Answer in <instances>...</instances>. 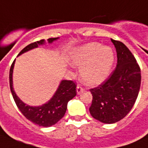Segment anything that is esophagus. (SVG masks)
Wrapping results in <instances>:
<instances>
[{"mask_svg": "<svg viewBox=\"0 0 148 148\" xmlns=\"http://www.w3.org/2000/svg\"><path fill=\"white\" fill-rule=\"evenodd\" d=\"M84 91V88L81 86H77V94H80Z\"/></svg>", "mask_w": 148, "mask_h": 148, "instance_id": "34e87169", "label": "esophagus"}]
</instances>
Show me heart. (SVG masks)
Listing matches in <instances>:
<instances>
[{
	"instance_id": "b5f03b06",
	"label": "heart",
	"mask_w": 148,
	"mask_h": 148,
	"mask_svg": "<svg viewBox=\"0 0 148 148\" xmlns=\"http://www.w3.org/2000/svg\"><path fill=\"white\" fill-rule=\"evenodd\" d=\"M114 58L110 47L93 42L76 49L71 55V63L80 68V77L84 83L97 86L108 77Z\"/></svg>"
}]
</instances>
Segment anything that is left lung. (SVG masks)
Returning a JSON list of instances; mask_svg holds the SVG:
<instances>
[{"label": "left lung", "mask_w": 148, "mask_h": 148, "mask_svg": "<svg viewBox=\"0 0 148 148\" xmlns=\"http://www.w3.org/2000/svg\"><path fill=\"white\" fill-rule=\"evenodd\" d=\"M111 41L116 51V67L104 82L90 90V114L105 124H113L126 116L136 101L141 83L140 66L134 55L122 42Z\"/></svg>", "instance_id": "8db88e82"}]
</instances>
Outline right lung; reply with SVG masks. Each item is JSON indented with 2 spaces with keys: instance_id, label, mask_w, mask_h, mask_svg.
Wrapping results in <instances>:
<instances>
[{
  "instance_id": "1",
  "label": "right lung",
  "mask_w": 148,
  "mask_h": 148,
  "mask_svg": "<svg viewBox=\"0 0 148 148\" xmlns=\"http://www.w3.org/2000/svg\"><path fill=\"white\" fill-rule=\"evenodd\" d=\"M58 38H50L47 39L49 43H51ZM45 43L44 39H41L37 42L30 43L25 47L20 53L19 55H22L24 52H27L32 49L36 48L39 45H43ZM15 60L12 62L10 71H9V85L10 90L13 97L15 102L18 109L22 112L27 120L32 121L34 124L42 126V127H51L55 124L59 120L64 116L67 103L72 98L76 96V85L73 81L62 80L58 86V90L55 94L47 102L40 106H30L26 105L21 101L16 94L12 86V73L14 68Z\"/></svg>"
}]
</instances>
